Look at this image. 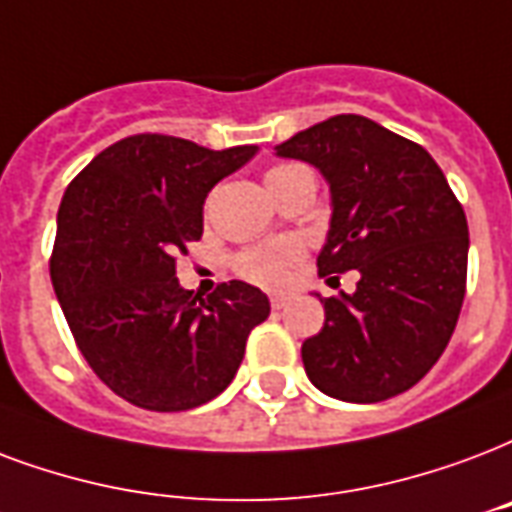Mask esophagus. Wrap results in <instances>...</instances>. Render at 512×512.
I'll list each match as a JSON object with an SVG mask.
<instances>
[{
    "instance_id": "esophagus-1",
    "label": "esophagus",
    "mask_w": 512,
    "mask_h": 512,
    "mask_svg": "<svg viewBox=\"0 0 512 512\" xmlns=\"http://www.w3.org/2000/svg\"><path fill=\"white\" fill-rule=\"evenodd\" d=\"M271 306L276 308V311H279V308L287 306V298H284V295H279V292H273V295H271Z\"/></svg>"
}]
</instances>
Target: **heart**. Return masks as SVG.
<instances>
[{"label": "heart", "mask_w": 512, "mask_h": 512, "mask_svg": "<svg viewBox=\"0 0 512 512\" xmlns=\"http://www.w3.org/2000/svg\"><path fill=\"white\" fill-rule=\"evenodd\" d=\"M308 169L298 166V163H282V166H273L268 171V187L276 185L279 179L295 177V174H306ZM300 257V247L292 244V241H282V244H271V247H260V249H249L239 257V271L244 279L257 284H265V287H276V284L284 282L287 276V268H290L295 260Z\"/></svg>", "instance_id": "obj_1"}]
</instances>
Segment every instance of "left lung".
<instances>
[{
	"label": "left lung",
	"instance_id": "left-lung-1",
	"mask_svg": "<svg viewBox=\"0 0 512 512\" xmlns=\"http://www.w3.org/2000/svg\"><path fill=\"white\" fill-rule=\"evenodd\" d=\"M330 187L319 276L357 271V290L317 298L325 327L303 368L343 403H381L427 376L446 351L467 282V217L424 147L362 115H335L276 144ZM338 279V276H333Z\"/></svg>",
	"mask_w": 512,
	"mask_h": 512
}]
</instances>
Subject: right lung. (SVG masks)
<instances>
[{
  "label": "right lung",
  "mask_w": 512,
  "mask_h": 512,
  "mask_svg": "<svg viewBox=\"0 0 512 512\" xmlns=\"http://www.w3.org/2000/svg\"><path fill=\"white\" fill-rule=\"evenodd\" d=\"M257 155L136 134L99 152L58 209L50 279L93 373L147 411H190L228 389L271 303L252 284L185 290L174 257L204 233V201Z\"/></svg>",
  "instance_id": "right-lung-1"
}]
</instances>
